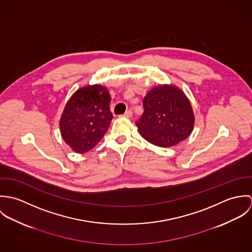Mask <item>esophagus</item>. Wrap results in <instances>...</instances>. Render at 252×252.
<instances>
[{"mask_svg":"<svg viewBox=\"0 0 252 252\" xmlns=\"http://www.w3.org/2000/svg\"><path fill=\"white\" fill-rule=\"evenodd\" d=\"M132 115H133V111H132V110H127L122 116H123V117H127V118H130Z\"/></svg>","mask_w":252,"mask_h":252,"instance_id":"obj_1","label":"esophagus"}]
</instances>
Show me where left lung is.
<instances>
[{
	"instance_id": "left-lung-1",
	"label": "left lung",
	"mask_w": 252,
	"mask_h": 252,
	"mask_svg": "<svg viewBox=\"0 0 252 252\" xmlns=\"http://www.w3.org/2000/svg\"><path fill=\"white\" fill-rule=\"evenodd\" d=\"M144 113L136 122L140 135L150 144L171 147L190 136L195 116L190 101L176 85L152 88L144 97Z\"/></svg>"
}]
</instances>
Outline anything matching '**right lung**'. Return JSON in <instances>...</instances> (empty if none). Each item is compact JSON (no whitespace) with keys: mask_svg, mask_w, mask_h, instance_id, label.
Segmentation results:
<instances>
[{"mask_svg":"<svg viewBox=\"0 0 252 252\" xmlns=\"http://www.w3.org/2000/svg\"><path fill=\"white\" fill-rule=\"evenodd\" d=\"M108 88L99 84L77 89L67 102L59 126L63 140L76 153L91 150L108 131L112 113Z\"/></svg>","mask_w":252,"mask_h":252,"instance_id":"right-lung-1","label":"right lung"}]
</instances>
